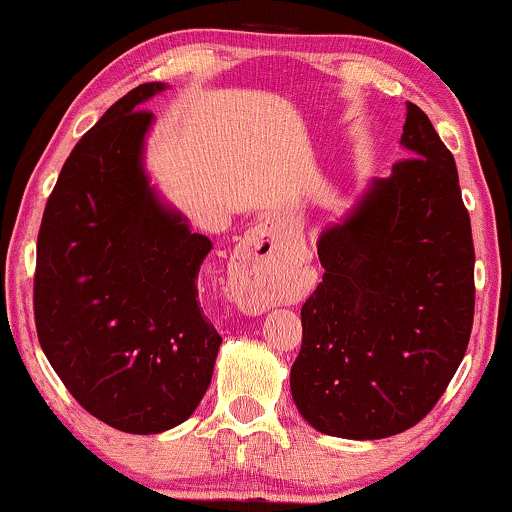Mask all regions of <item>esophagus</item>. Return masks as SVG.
<instances>
[{
  "mask_svg": "<svg viewBox=\"0 0 512 512\" xmlns=\"http://www.w3.org/2000/svg\"><path fill=\"white\" fill-rule=\"evenodd\" d=\"M275 244L266 232L256 230L246 239L239 261V275H234V299L246 314H263L275 302L270 285V266H273Z\"/></svg>",
  "mask_w": 512,
  "mask_h": 512,
  "instance_id": "1",
  "label": "esophagus"
}]
</instances>
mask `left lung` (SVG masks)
<instances>
[{"mask_svg":"<svg viewBox=\"0 0 512 512\" xmlns=\"http://www.w3.org/2000/svg\"><path fill=\"white\" fill-rule=\"evenodd\" d=\"M407 158L318 239L323 282L302 306L290 386L328 436L371 441L434 410L467 352L474 242L453 153L407 102Z\"/></svg>","mask_w":512,"mask_h":512,"instance_id":"1","label":"left lung"}]
</instances>
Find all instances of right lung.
I'll return each mask as SVG.
<instances>
[{
  "instance_id": "obj_1",
  "label": "right lung",
  "mask_w": 512,
  "mask_h": 512,
  "mask_svg": "<svg viewBox=\"0 0 512 512\" xmlns=\"http://www.w3.org/2000/svg\"><path fill=\"white\" fill-rule=\"evenodd\" d=\"M143 83L81 136L47 198L33 311L52 369L83 410L126 434L189 419L213 378L220 333L198 302L213 249L160 203L141 167L153 114Z\"/></svg>"
}]
</instances>
